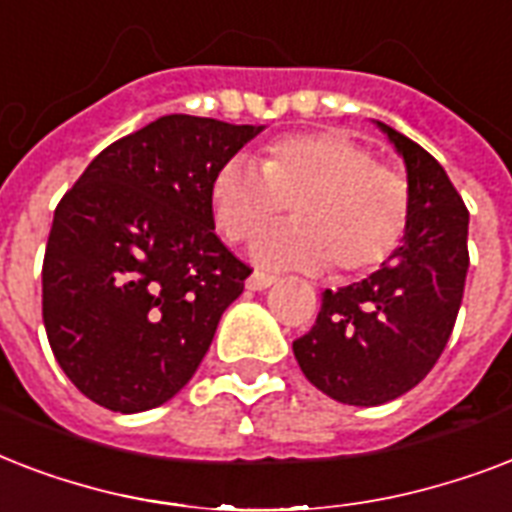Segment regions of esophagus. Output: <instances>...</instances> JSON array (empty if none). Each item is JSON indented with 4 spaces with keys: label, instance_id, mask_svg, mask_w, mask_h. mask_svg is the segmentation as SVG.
I'll use <instances>...</instances> for the list:
<instances>
[{
    "label": "esophagus",
    "instance_id": "34e87169",
    "mask_svg": "<svg viewBox=\"0 0 512 512\" xmlns=\"http://www.w3.org/2000/svg\"><path fill=\"white\" fill-rule=\"evenodd\" d=\"M273 284H276V276H271V273H263V271H255L247 279V289H252V292H263V289L273 287Z\"/></svg>",
    "mask_w": 512,
    "mask_h": 512
}]
</instances>
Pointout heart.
<instances>
[{
    "mask_svg": "<svg viewBox=\"0 0 512 512\" xmlns=\"http://www.w3.org/2000/svg\"><path fill=\"white\" fill-rule=\"evenodd\" d=\"M297 220L273 228L252 247L265 268L372 273L396 255L409 225V185L377 164L342 132H300L271 140L260 167L233 156L209 185L217 233L231 244L252 241L284 212Z\"/></svg>",
    "mask_w": 512,
    "mask_h": 512,
    "instance_id": "1",
    "label": "heart"
}]
</instances>
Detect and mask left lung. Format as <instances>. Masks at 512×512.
<instances>
[{
    "mask_svg": "<svg viewBox=\"0 0 512 512\" xmlns=\"http://www.w3.org/2000/svg\"><path fill=\"white\" fill-rule=\"evenodd\" d=\"M406 164L409 225L380 271L321 295L308 335L292 342L308 380L350 406L388 404L436 366L460 313L468 276V209L444 167L377 122Z\"/></svg>",
    "mask_w": 512,
    "mask_h": 512,
    "instance_id": "obj_1",
    "label": "left lung"
}]
</instances>
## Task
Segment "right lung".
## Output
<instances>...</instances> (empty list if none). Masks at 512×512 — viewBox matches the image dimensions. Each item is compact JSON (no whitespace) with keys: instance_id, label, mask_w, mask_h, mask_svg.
<instances>
[{"instance_id":"right-lung-1","label":"right lung","mask_w":512,"mask_h":512,"mask_svg":"<svg viewBox=\"0 0 512 512\" xmlns=\"http://www.w3.org/2000/svg\"><path fill=\"white\" fill-rule=\"evenodd\" d=\"M263 127L170 114L100 151L52 217L42 319L66 377L135 414L199 369L249 265L215 236L209 185Z\"/></svg>"}]
</instances>
